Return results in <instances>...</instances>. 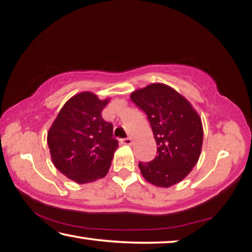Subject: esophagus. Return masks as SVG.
Wrapping results in <instances>:
<instances>
[{"label": "esophagus", "mask_w": 252, "mask_h": 252, "mask_svg": "<svg viewBox=\"0 0 252 252\" xmlns=\"http://www.w3.org/2000/svg\"><path fill=\"white\" fill-rule=\"evenodd\" d=\"M120 143L125 145H130L133 143V140L130 137H126V138H123V140H120Z\"/></svg>", "instance_id": "esophagus-1"}]
</instances>
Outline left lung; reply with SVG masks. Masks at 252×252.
<instances>
[{
	"label": "left lung",
	"mask_w": 252,
	"mask_h": 252,
	"mask_svg": "<svg viewBox=\"0 0 252 252\" xmlns=\"http://www.w3.org/2000/svg\"><path fill=\"white\" fill-rule=\"evenodd\" d=\"M148 116L158 155L140 162L142 176L157 188H170L191 173L201 155V117L187 97L162 83H152L130 93Z\"/></svg>",
	"instance_id": "1"
}]
</instances>
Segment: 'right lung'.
Returning <instances> with one entry per match:
<instances>
[{"mask_svg": "<svg viewBox=\"0 0 252 252\" xmlns=\"http://www.w3.org/2000/svg\"><path fill=\"white\" fill-rule=\"evenodd\" d=\"M110 97L100 100L90 91L71 96L47 132V145L56 168L69 180L86 184L108 174L118 141L112 124L102 118Z\"/></svg>", "mask_w": 252, "mask_h": 252, "instance_id": "1", "label": "right lung"}]
</instances>
